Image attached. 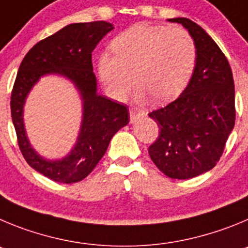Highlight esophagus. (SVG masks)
<instances>
[{
	"mask_svg": "<svg viewBox=\"0 0 248 248\" xmlns=\"http://www.w3.org/2000/svg\"><path fill=\"white\" fill-rule=\"evenodd\" d=\"M140 117H142V115L138 112H136L135 110L129 111V122H131V124H135V122L137 121V120H140Z\"/></svg>",
	"mask_w": 248,
	"mask_h": 248,
	"instance_id": "34e87169",
	"label": "esophagus"
}]
</instances>
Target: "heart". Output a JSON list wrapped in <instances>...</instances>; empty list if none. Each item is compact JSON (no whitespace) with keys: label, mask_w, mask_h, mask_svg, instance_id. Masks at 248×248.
<instances>
[{"label":"heart","mask_w":248,"mask_h":248,"mask_svg":"<svg viewBox=\"0 0 248 248\" xmlns=\"http://www.w3.org/2000/svg\"><path fill=\"white\" fill-rule=\"evenodd\" d=\"M111 50L113 57L99 58L97 75L116 101L126 99L135 81L138 102L148 95L157 104L175 99L188 86L198 60L195 41L182 27L136 24L111 42Z\"/></svg>","instance_id":"b5f03b06"}]
</instances>
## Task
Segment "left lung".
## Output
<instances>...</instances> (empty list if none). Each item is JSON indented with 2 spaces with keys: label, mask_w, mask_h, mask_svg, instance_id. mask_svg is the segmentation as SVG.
I'll use <instances>...</instances> for the list:
<instances>
[{
  "label": "left lung",
  "mask_w": 248,
  "mask_h": 248,
  "mask_svg": "<svg viewBox=\"0 0 248 248\" xmlns=\"http://www.w3.org/2000/svg\"><path fill=\"white\" fill-rule=\"evenodd\" d=\"M191 34L198 60L188 86L175 101L149 113L160 132L148 149L171 179H190L213 169L235 126V84L226 57L199 24L170 18Z\"/></svg>",
  "instance_id": "obj_1"
}]
</instances>
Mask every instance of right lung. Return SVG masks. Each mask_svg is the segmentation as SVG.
Masks as SVG:
<instances>
[{"instance_id": "add662e5", "label": "right lung", "mask_w": 248, "mask_h": 248, "mask_svg": "<svg viewBox=\"0 0 248 248\" xmlns=\"http://www.w3.org/2000/svg\"><path fill=\"white\" fill-rule=\"evenodd\" d=\"M113 24L97 21L71 23L35 44L19 65L12 96L11 115L18 146L27 163L44 177L64 184L85 179L106 153L111 138L129 122L128 108L97 93L91 53ZM69 79L82 100V124L68 155L50 160L41 156L29 142L24 126L26 97L44 76Z\"/></svg>"}]
</instances>
